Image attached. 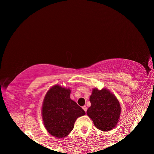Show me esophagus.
I'll list each match as a JSON object with an SVG mask.
<instances>
[{
	"instance_id": "obj_1",
	"label": "esophagus",
	"mask_w": 154,
	"mask_h": 154,
	"mask_svg": "<svg viewBox=\"0 0 154 154\" xmlns=\"http://www.w3.org/2000/svg\"><path fill=\"white\" fill-rule=\"evenodd\" d=\"M82 108H83V110L85 111V113H86V111H87V106H83Z\"/></svg>"
}]
</instances>
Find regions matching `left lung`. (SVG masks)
<instances>
[{
    "label": "left lung",
    "instance_id": "left-lung-1",
    "mask_svg": "<svg viewBox=\"0 0 154 154\" xmlns=\"http://www.w3.org/2000/svg\"><path fill=\"white\" fill-rule=\"evenodd\" d=\"M87 114L94 126L102 131H109L116 126L121 113V106L116 96L108 90L94 89Z\"/></svg>",
    "mask_w": 154,
    "mask_h": 154
}]
</instances>
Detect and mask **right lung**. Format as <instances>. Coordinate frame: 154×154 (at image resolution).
Wrapping results in <instances>:
<instances>
[{
  "label": "right lung",
  "instance_id": "1",
  "mask_svg": "<svg viewBox=\"0 0 154 154\" xmlns=\"http://www.w3.org/2000/svg\"><path fill=\"white\" fill-rule=\"evenodd\" d=\"M71 90L58 85L47 92L44 98L42 116L45 128L52 136L66 137L74 128L75 122L85 112L70 98Z\"/></svg>",
  "mask_w": 154,
  "mask_h": 154
}]
</instances>
